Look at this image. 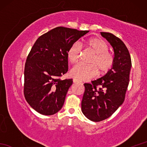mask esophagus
Segmentation results:
<instances>
[{
  "label": "esophagus",
  "instance_id": "esophagus-1",
  "mask_svg": "<svg viewBox=\"0 0 147 147\" xmlns=\"http://www.w3.org/2000/svg\"><path fill=\"white\" fill-rule=\"evenodd\" d=\"M73 81V83H82V82L81 80L76 79V78H74Z\"/></svg>",
  "mask_w": 147,
  "mask_h": 147
}]
</instances>
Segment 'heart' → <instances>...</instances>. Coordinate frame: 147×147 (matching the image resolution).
Instances as JSON below:
<instances>
[{"label":"heart","instance_id":"obj_1","mask_svg":"<svg viewBox=\"0 0 147 147\" xmlns=\"http://www.w3.org/2000/svg\"><path fill=\"white\" fill-rule=\"evenodd\" d=\"M86 47L94 53L90 64H79L72 68L71 75L82 80H89L97 76L98 69L102 74L106 73L112 67L114 59L109 51V47L104 40L98 38L89 39ZM82 47L78 42H74L68 49L67 58L71 63L75 64L80 58Z\"/></svg>","mask_w":147,"mask_h":147}]
</instances>
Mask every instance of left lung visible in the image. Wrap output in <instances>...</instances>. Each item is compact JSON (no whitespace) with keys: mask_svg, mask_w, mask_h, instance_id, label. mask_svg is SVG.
Returning <instances> with one entry per match:
<instances>
[{"mask_svg":"<svg viewBox=\"0 0 147 147\" xmlns=\"http://www.w3.org/2000/svg\"><path fill=\"white\" fill-rule=\"evenodd\" d=\"M100 33L113 48L114 62L104 76L92 81V84H84L82 111L85 117L95 122L107 119L123 104L131 68L129 52L124 42L112 33Z\"/></svg>","mask_w":147,"mask_h":147,"instance_id":"obj_1","label":"left lung"}]
</instances>
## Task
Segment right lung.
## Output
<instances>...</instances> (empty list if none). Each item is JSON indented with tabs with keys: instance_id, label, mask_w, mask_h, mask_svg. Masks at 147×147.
<instances>
[{
	"instance_id": "obj_1",
	"label": "right lung",
	"mask_w": 147,
	"mask_h": 147,
	"mask_svg": "<svg viewBox=\"0 0 147 147\" xmlns=\"http://www.w3.org/2000/svg\"><path fill=\"white\" fill-rule=\"evenodd\" d=\"M89 31L57 27L36 40L24 67V94L38 113L51 115L62 109L73 80L59 77L68 70L67 51Z\"/></svg>"
}]
</instances>
